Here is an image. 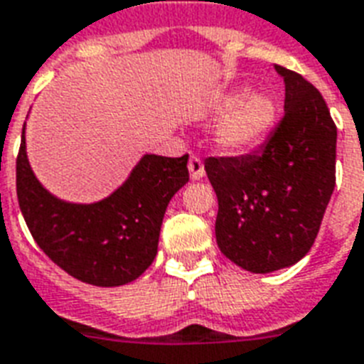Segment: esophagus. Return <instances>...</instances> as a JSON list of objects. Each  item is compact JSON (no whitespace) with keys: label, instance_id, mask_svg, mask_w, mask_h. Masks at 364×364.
Here are the masks:
<instances>
[{"label":"esophagus","instance_id":"esophagus-1","mask_svg":"<svg viewBox=\"0 0 364 364\" xmlns=\"http://www.w3.org/2000/svg\"><path fill=\"white\" fill-rule=\"evenodd\" d=\"M188 171H191V179L193 181H198V179H202L204 177V164H202V160L198 159V156H191L188 159Z\"/></svg>","mask_w":364,"mask_h":364}]
</instances>
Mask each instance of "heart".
<instances>
[{
  "label": "heart",
  "instance_id": "obj_1",
  "mask_svg": "<svg viewBox=\"0 0 364 364\" xmlns=\"http://www.w3.org/2000/svg\"><path fill=\"white\" fill-rule=\"evenodd\" d=\"M221 119L213 132L215 147L225 154H242L264 141L277 122V100L264 90H236L217 104Z\"/></svg>",
  "mask_w": 364,
  "mask_h": 364
}]
</instances>
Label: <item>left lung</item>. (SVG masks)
<instances>
[{
	"mask_svg": "<svg viewBox=\"0 0 364 364\" xmlns=\"http://www.w3.org/2000/svg\"><path fill=\"white\" fill-rule=\"evenodd\" d=\"M285 82V115L264 147L205 159L217 194V245L234 264L268 274L310 251L336 183V126L311 82L274 65Z\"/></svg>",
	"mask_w": 364,
	"mask_h": 364,
	"instance_id": "left-lung-1",
	"label": "left lung"
}]
</instances>
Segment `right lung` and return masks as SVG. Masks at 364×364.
Segmentation results:
<instances>
[{"instance_id":"obj_1","label":"right lung","mask_w":364,"mask_h":364,"mask_svg":"<svg viewBox=\"0 0 364 364\" xmlns=\"http://www.w3.org/2000/svg\"><path fill=\"white\" fill-rule=\"evenodd\" d=\"M187 162L188 154H143L107 198L65 202L48 193L31 170L24 124L16 159L20 211L54 264L96 287H119L137 279L156 257L166 208L188 183Z\"/></svg>"}]
</instances>
